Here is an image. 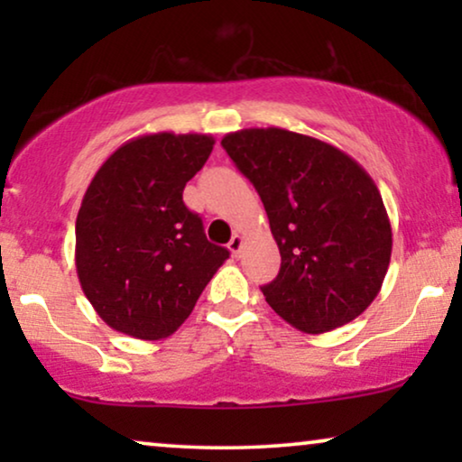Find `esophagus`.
<instances>
[{
	"mask_svg": "<svg viewBox=\"0 0 462 462\" xmlns=\"http://www.w3.org/2000/svg\"><path fill=\"white\" fill-rule=\"evenodd\" d=\"M242 248H244V237L239 236V233H236V236H233L231 242H229L231 254H233V256H239V252H242Z\"/></svg>",
	"mask_w": 462,
	"mask_h": 462,
	"instance_id": "1",
	"label": "esophagus"
}]
</instances>
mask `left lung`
Wrapping results in <instances>:
<instances>
[{
	"instance_id": "1",
	"label": "left lung",
	"mask_w": 462,
	"mask_h": 462,
	"mask_svg": "<svg viewBox=\"0 0 462 462\" xmlns=\"http://www.w3.org/2000/svg\"><path fill=\"white\" fill-rule=\"evenodd\" d=\"M220 144L261 195L280 248V273L261 288L271 309L307 334L362 315L393 245L370 174L334 144L283 128L237 130Z\"/></svg>"
}]
</instances>
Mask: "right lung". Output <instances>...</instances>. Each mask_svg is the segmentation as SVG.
<instances>
[{"label":"right lung","mask_w":462,"mask_h":462,"mask_svg":"<svg viewBox=\"0 0 462 462\" xmlns=\"http://www.w3.org/2000/svg\"><path fill=\"white\" fill-rule=\"evenodd\" d=\"M212 147L210 134L132 138L88 185L75 220V267L86 299L113 330L143 340L174 334L229 258L182 201Z\"/></svg>","instance_id":"obj_1"}]
</instances>
